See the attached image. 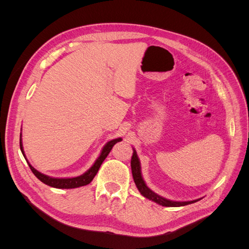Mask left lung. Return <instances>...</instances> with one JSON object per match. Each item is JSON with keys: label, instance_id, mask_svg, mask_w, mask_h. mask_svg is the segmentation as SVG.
Listing matches in <instances>:
<instances>
[{"label": "left lung", "instance_id": "1", "mask_svg": "<svg viewBox=\"0 0 249 249\" xmlns=\"http://www.w3.org/2000/svg\"><path fill=\"white\" fill-rule=\"evenodd\" d=\"M131 167H132V175H133V178L134 182L136 184V187L138 188L139 192L143 195V196L153 200L157 203H159L161 206L164 207H182V206H186V205H190V203H193L197 200H191V201H172L169 199L164 198L160 195L156 194L155 192H153L149 188L145 185L144 180L142 178L141 176V167H140V162L138 159V156L136 150L134 149V153L132 156V160H131Z\"/></svg>", "mask_w": 249, "mask_h": 249}]
</instances>
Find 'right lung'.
<instances>
[{
	"instance_id": "add662e5",
	"label": "right lung",
	"mask_w": 249,
	"mask_h": 249,
	"mask_svg": "<svg viewBox=\"0 0 249 249\" xmlns=\"http://www.w3.org/2000/svg\"><path fill=\"white\" fill-rule=\"evenodd\" d=\"M119 141H122V138L113 139V140L109 141L107 144L104 146L100 157L97 158V160L92 165V167L90 168V169H88L84 173V175H82V176L77 177V178H51V177H48L46 175H43V173H40L39 171H37L34 167H32L31 165H30V163H28V164H29L30 169H31L32 172L34 173V176L37 178H38L39 180H41L43 184H46V185L51 186V187H54V188H58V189H71V188H78V187H81V186L88 185L90 182H91V180L93 179V178L95 177V175L97 173V171H99L102 163L104 162L105 159H106L107 156L111 152L112 147L114 146V144H116V143L119 142ZM19 146H20L21 153H22V155H24L25 159H26V156L24 154V149H22L21 138L19 139Z\"/></svg>"
}]
</instances>
